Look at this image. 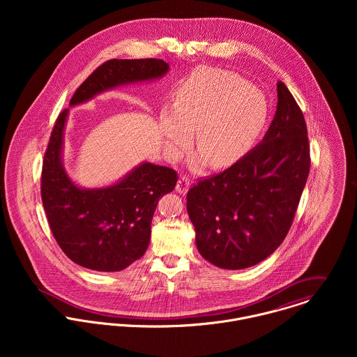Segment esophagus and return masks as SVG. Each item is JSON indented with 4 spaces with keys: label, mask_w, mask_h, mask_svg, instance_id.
Here are the masks:
<instances>
[{
    "label": "esophagus",
    "mask_w": 357,
    "mask_h": 357,
    "mask_svg": "<svg viewBox=\"0 0 357 357\" xmlns=\"http://www.w3.org/2000/svg\"><path fill=\"white\" fill-rule=\"evenodd\" d=\"M190 185H191L190 178H188L187 176H181V177L178 178V181H177L176 190H177V192H180V194H185V192L188 191Z\"/></svg>",
    "instance_id": "obj_1"
}]
</instances>
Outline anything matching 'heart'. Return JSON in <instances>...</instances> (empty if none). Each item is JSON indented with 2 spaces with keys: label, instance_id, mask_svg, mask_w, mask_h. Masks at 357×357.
I'll use <instances>...</instances> for the list:
<instances>
[{
  "label": "heart",
  "instance_id": "1",
  "mask_svg": "<svg viewBox=\"0 0 357 357\" xmlns=\"http://www.w3.org/2000/svg\"><path fill=\"white\" fill-rule=\"evenodd\" d=\"M269 105L262 92L242 77L218 70L199 68L178 89L174 108L160 116V129L169 150L180 155L191 143L204 162L214 167H228L248 153L262 133Z\"/></svg>",
  "mask_w": 357,
  "mask_h": 357
}]
</instances>
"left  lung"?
Segmentation results:
<instances>
[{
    "instance_id": "8db88e82",
    "label": "left lung",
    "mask_w": 357,
    "mask_h": 357,
    "mask_svg": "<svg viewBox=\"0 0 357 357\" xmlns=\"http://www.w3.org/2000/svg\"><path fill=\"white\" fill-rule=\"evenodd\" d=\"M309 167L304 114L279 81L276 114L262 142L187 194L202 257L218 268L243 269L272 255L293 224Z\"/></svg>"
}]
</instances>
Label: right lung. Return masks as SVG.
Returning a JSON list of instances; mask_svg holds the SVG:
<instances>
[{
    "label": "right lung",
    "mask_w": 357,
    "mask_h": 357,
    "mask_svg": "<svg viewBox=\"0 0 357 357\" xmlns=\"http://www.w3.org/2000/svg\"><path fill=\"white\" fill-rule=\"evenodd\" d=\"M169 70L162 59H112L75 91L70 104L86 102L112 86L158 78ZM64 108L52 129L43 160L41 198L57 245L75 264L100 272L122 271L146 253L158 201L172 192L177 172L143 163L115 185L78 188L61 166Z\"/></svg>",
    "instance_id": "1"
}]
</instances>
